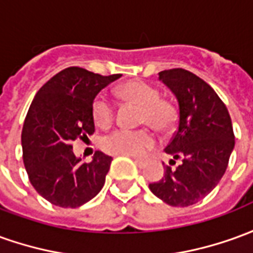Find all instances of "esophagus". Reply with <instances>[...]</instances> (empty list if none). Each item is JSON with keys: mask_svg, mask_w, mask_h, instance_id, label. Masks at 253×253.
<instances>
[{"mask_svg": "<svg viewBox=\"0 0 253 253\" xmlns=\"http://www.w3.org/2000/svg\"><path fill=\"white\" fill-rule=\"evenodd\" d=\"M134 162H135V164L138 166L139 169H144L145 166L148 164V162H149V160H148V159H134Z\"/></svg>", "mask_w": 253, "mask_h": 253, "instance_id": "34e87169", "label": "esophagus"}]
</instances>
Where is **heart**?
I'll list each match as a JSON object with an SVG mask.
<instances>
[{"label":"heart","instance_id":"1","mask_svg":"<svg viewBox=\"0 0 253 253\" xmlns=\"http://www.w3.org/2000/svg\"><path fill=\"white\" fill-rule=\"evenodd\" d=\"M125 101L141 107L139 119L159 131H167L175 121L174 108L167 101L159 100L160 94L145 82H127L118 89ZM93 119L98 127L111 126L114 121V105L105 96L96 97L91 107ZM155 145V138L148 130H116L102 141L104 151L116 156L141 157Z\"/></svg>","mask_w":253,"mask_h":253}]
</instances>
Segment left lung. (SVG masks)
Listing matches in <instances>:
<instances>
[{
  "label": "left lung",
  "mask_w": 253,
  "mask_h": 253,
  "mask_svg": "<svg viewBox=\"0 0 253 253\" xmlns=\"http://www.w3.org/2000/svg\"><path fill=\"white\" fill-rule=\"evenodd\" d=\"M178 101V130L164 152L181 159L176 169L164 166L160 181L151 192L166 204L188 207L203 200L227 169L234 149L230 115L215 90L192 72L174 68L159 72Z\"/></svg>",
  "instance_id": "8db88e82"
}]
</instances>
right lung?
Segmentation results:
<instances>
[{"instance_id": "1", "label": "right lung", "mask_w": 253, "mask_h": 253, "mask_svg": "<svg viewBox=\"0 0 253 253\" xmlns=\"http://www.w3.org/2000/svg\"><path fill=\"white\" fill-rule=\"evenodd\" d=\"M121 77L68 67L35 94L23 126V160L31 185L53 206H84L104 186L112 157L98 151L84 163L71 142L94 132V98Z\"/></svg>"}]
</instances>
